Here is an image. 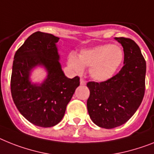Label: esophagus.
<instances>
[{"instance_id":"34e87169","label":"esophagus","mask_w":154,"mask_h":154,"mask_svg":"<svg viewBox=\"0 0 154 154\" xmlns=\"http://www.w3.org/2000/svg\"><path fill=\"white\" fill-rule=\"evenodd\" d=\"M80 84H81V85H86V81L83 78H81V80H80Z\"/></svg>"}]
</instances>
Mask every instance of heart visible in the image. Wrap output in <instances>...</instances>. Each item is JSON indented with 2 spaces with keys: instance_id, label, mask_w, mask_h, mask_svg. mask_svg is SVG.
Segmentation results:
<instances>
[{
  "instance_id": "heart-1",
  "label": "heart",
  "mask_w": 154,
  "mask_h": 154,
  "mask_svg": "<svg viewBox=\"0 0 154 154\" xmlns=\"http://www.w3.org/2000/svg\"><path fill=\"white\" fill-rule=\"evenodd\" d=\"M124 60V51L117 45H103L82 50L77 57L69 54L67 64L77 73L89 67V74L97 81H105L113 77Z\"/></svg>"
}]
</instances>
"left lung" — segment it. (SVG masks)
<instances>
[{
  "mask_svg": "<svg viewBox=\"0 0 154 154\" xmlns=\"http://www.w3.org/2000/svg\"><path fill=\"white\" fill-rule=\"evenodd\" d=\"M115 40L124 48V66L107 81L87 84L90 90L87 101L90 118L99 127L106 129L126 123L136 112L145 93L146 65L140 48L130 38Z\"/></svg>",
  "mask_w": 154,
  "mask_h": 154,
  "instance_id": "obj_1",
  "label": "left lung"
}]
</instances>
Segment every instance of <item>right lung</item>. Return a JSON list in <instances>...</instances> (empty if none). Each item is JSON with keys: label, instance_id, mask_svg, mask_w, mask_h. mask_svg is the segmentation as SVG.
Listing matches in <instances>:
<instances>
[{"label": "right lung", "instance_id": "1", "mask_svg": "<svg viewBox=\"0 0 154 154\" xmlns=\"http://www.w3.org/2000/svg\"><path fill=\"white\" fill-rule=\"evenodd\" d=\"M59 40L37 31L26 40L14 56L11 77L14 103L27 121L39 127H53L61 121L80 85L79 77L69 79L63 73L56 47ZM37 65L45 67L48 73L41 85L29 80L31 70Z\"/></svg>", "mask_w": 154, "mask_h": 154}]
</instances>
